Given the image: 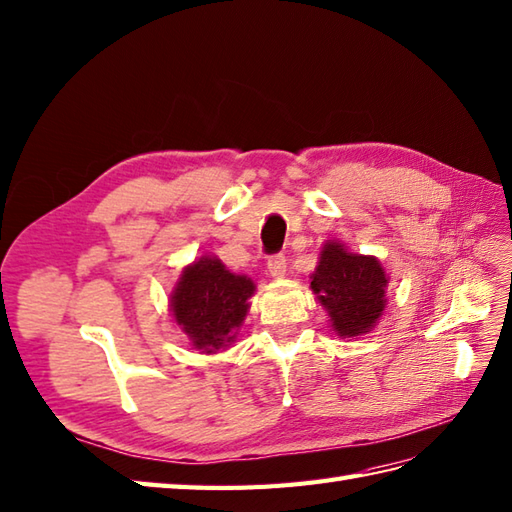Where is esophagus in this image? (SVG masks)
Listing matches in <instances>:
<instances>
[{
  "label": "esophagus",
  "mask_w": 512,
  "mask_h": 512,
  "mask_svg": "<svg viewBox=\"0 0 512 512\" xmlns=\"http://www.w3.org/2000/svg\"><path fill=\"white\" fill-rule=\"evenodd\" d=\"M285 268H288V259H285V255H272L270 259H268V272H270V277H275V279H281L283 275H285Z\"/></svg>",
  "instance_id": "obj_1"
}]
</instances>
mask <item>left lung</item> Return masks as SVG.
I'll return each instance as SVG.
<instances>
[{"label": "left lung", "instance_id": "8db88e82", "mask_svg": "<svg viewBox=\"0 0 512 512\" xmlns=\"http://www.w3.org/2000/svg\"><path fill=\"white\" fill-rule=\"evenodd\" d=\"M310 288L342 338L368 334L386 307L388 275L373 255L349 253L329 240L318 257Z\"/></svg>", "mask_w": 512, "mask_h": 512}]
</instances>
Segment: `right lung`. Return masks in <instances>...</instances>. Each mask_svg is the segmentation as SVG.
<instances>
[{
    "label": "right lung",
    "mask_w": 512,
    "mask_h": 512,
    "mask_svg": "<svg viewBox=\"0 0 512 512\" xmlns=\"http://www.w3.org/2000/svg\"><path fill=\"white\" fill-rule=\"evenodd\" d=\"M255 283L233 275L218 257H200L183 268L170 296L174 320L200 353H216L235 340L248 314Z\"/></svg>",
    "instance_id": "obj_1"
}]
</instances>
